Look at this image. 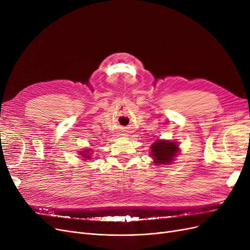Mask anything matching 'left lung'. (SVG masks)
Returning <instances> with one entry per match:
<instances>
[{
	"mask_svg": "<svg viewBox=\"0 0 250 250\" xmlns=\"http://www.w3.org/2000/svg\"><path fill=\"white\" fill-rule=\"evenodd\" d=\"M151 148V156L154 158V163L158 165L171 163L178 152L177 144L168 141H157L153 144Z\"/></svg>",
	"mask_w": 250,
	"mask_h": 250,
	"instance_id": "left-lung-1",
	"label": "left lung"
}]
</instances>
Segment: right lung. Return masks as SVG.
Instances as JSON below:
<instances>
[{
	"instance_id": "1",
	"label": "right lung",
	"mask_w": 250,
	"mask_h": 250,
	"mask_svg": "<svg viewBox=\"0 0 250 250\" xmlns=\"http://www.w3.org/2000/svg\"><path fill=\"white\" fill-rule=\"evenodd\" d=\"M86 152H90V151H86ZM86 152H83V153H82V156H84L83 158H85V159H91L90 154H89V153H86Z\"/></svg>"
}]
</instances>
